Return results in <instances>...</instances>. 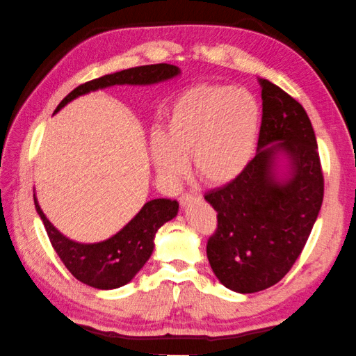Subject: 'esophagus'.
I'll list each match as a JSON object with an SVG mask.
<instances>
[{
  "label": "esophagus",
  "instance_id": "esophagus-1",
  "mask_svg": "<svg viewBox=\"0 0 356 356\" xmlns=\"http://www.w3.org/2000/svg\"><path fill=\"white\" fill-rule=\"evenodd\" d=\"M194 199H195L194 195L189 194V192H184V194H181V197H179V205H181V207L189 205V203Z\"/></svg>",
  "mask_w": 356,
  "mask_h": 356
}]
</instances>
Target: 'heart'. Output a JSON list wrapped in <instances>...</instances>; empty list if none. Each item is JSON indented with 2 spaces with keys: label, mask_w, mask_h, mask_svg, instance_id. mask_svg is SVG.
<instances>
[{
  "label": "heart",
  "mask_w": 356,
  "mask_h": 356,
  "mask_svg": "<svg viewBox=\"0 0 356 356\" xmlns=\"http://www.w3.org/2000/svg\"><path fill=\"white\" fill-rule=\"evenodd\" d=\"M260 123L261 108L250 91L230 85L192 86L168 108L164 134L151 136V157L168 184L184 177L191 154L203 181L222 186L248 168Z\"/></svg>",
  "instance_id": "obj_1"
}]
</instances>
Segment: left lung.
I'll return each mask as SVG.
<instances>
[{
    "mask_svg": "<svg viewBox=\"0 0 356 356\" xmlns=\"http://www.w3.org/2000/svg\"><path fill=\"white\" fill-rule=\"evenodd\" d=\"M257 154L246 170L205 194L218 211L207 255L227 289L254 293L277 284L300 257L323 202V172L306 110L270 80L260 79ZM284 150L291 177L277 182L274 159Z\"/></svg>",
    "mask_w": 356,
    "mask_h": 356,
    "instance_id": "left-lung-1",
    "label": "left lung"
}]
</instances>
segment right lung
<instances>
[{
	"mask_svg": "<svg viewBox=\"0 0 356 356\" xmlns=\"http://www.w3.org/2000/svg\"><path fill=\"white\" fill-rule=\"evenodd\" d=\"M179 74L173 64H147L124 69V71L104 75L95 80L79 85L63 99L58 110L63 108L72 99L99 88L113 85H151L159 83ZM36 211L42 219L49 240L58 257L71 275L90 287L108 290L121 287L142 270L154 249V235L162 225L173 219L178 213V202L170 199H154L147 202L129 224L124 225L116 235L106 241L95 244H80L69 240L58 232L40 209L34 197Z\"/></svg>",
	"mask_w": 356,
	"mask_h": 356,
	"instance_id": "1",
	"label": "right lung"
}]
</instances>
